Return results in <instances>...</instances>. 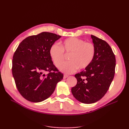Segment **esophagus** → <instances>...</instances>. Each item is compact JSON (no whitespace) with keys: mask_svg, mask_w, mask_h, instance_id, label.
<instances>
[{"mask_svg":"<svg viewBox=\"0 0 129 129\" xmlns=\"http://www.w3.org/2000/svg\"><path fill=\"white\" fill-rule=\"evenodd\" d=\"M68 77V75H66V74H64V75H63V79H66V78Z\"/></svg>","mask_w":129,"mask_h":129,"instance_id":"esophagus-1","label":"esophagus"}]
</instances>
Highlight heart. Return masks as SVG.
<instances>
[{"instance_id":"heart-1","label":"heart","mask_w":129,"mask_h":129,"mask_svg":"<svg viewBox=\"0 0 129 129\" xmlns=\"http://www.w3.org/2000/svg\"><path fill=\"white\" fill-rule=\"evenodd\" d=\"M96 49L92 43L85 42L77 38H69L61 42L60 46L53 45L49 49V55L55 66L61 63L64 59V52L69 54L70 60L58 66L60 71L65 73H72L79 68L84 69L91 63L95 55Z\"/></svg>"}]
</instances>
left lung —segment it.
<instances>
[{
	"label": "left lung",
	"instance_id": "1",
	"mask_svg": "<svg viewBox=\"0 0 129 129\" xmlns=\"http://www.w3.org/2000/svg\"><path fill=\"white\" fill-rule=\"evenodd\" d=\"M91 38L96 49L94 58L84 71L75 74L77 82L72 88L74 97L85 104L95 103L102 98L115 73L116 58L110 46L94 36L91 35Z\"/></svg>",
	"mask_w": 129,
	"mask_h": 129
}]
</instances>
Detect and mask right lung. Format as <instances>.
<instances>
[{"label":"right lung","instance_id":"1","mask_svg":"<svg viewBox=\"0 0 129 129\" xmlns=\"http://www.w3.org/2000/svg\"><path fill=\"white\" fill-rule=\"evenodd\" d=\"M61 37L42 32L22 40L13 56L12 74L22 96L32 102H40L52 95L63 75L54 65L49 49ZM46 71L49 73L45 74Z\"/></svg>","mask_w":129,"mask_h":129}]
</instances>
